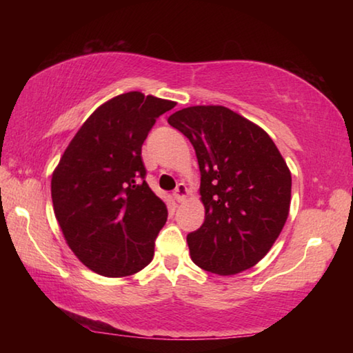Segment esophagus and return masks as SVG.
I'll return each instance as SVG.
<instances>
[{"mask_svg": "<svg viewBox=\"0 0 353 353\" xmlns=\"http://www.w3.org/2000/svg\"><path fill=\"white\" fill-rule=\"evenodd\" d=\"M172 196H174V199L177 202H183L188 196V188L185 187V183H179L177 188L174 190V193H172Z\"/></svg>", "mask_w": 353, "mask_h": 353, "instance_id": "esophagus-1", "label": "esophagus"}]
</instances>
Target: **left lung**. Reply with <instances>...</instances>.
<instances>
[{
  "label": "left lung",
  "instance_id": "obj_1",
  "mask_svg": "<svg viewBox=\"0 0 353 353\" xmlns=\"http://www.w3.org/2000/svg\"><path fill=\"white\" fill-rule=\"evenodd\" d=\"M168 123L191 141L201 171L205 219L187 236L191 260L218 276L249 270L288 218V165L265 130L224 105H191Z\"/></svg>",
  "mask_w": 353,
  "mask_h": 353
}]
</instances>
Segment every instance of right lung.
<instances>
[{
    "label": "right lung",
    "instance_id": "add662e5",
    "mask_svg": "<svg viewBox=\"0 0 353 353\" xmlns=\"http://www.w3.org/2000/svg\"><path fill=\"white\" fill-rule=\"evenodd\" d=\"M174 105L141 92L105 101L52 171V207L65 241L99 276H132L152 260L168 210L143 181L141 146L155 119Z\"/></svg>",
    "mask_w": 353,
    "mask_h": 353
}]
</instances>
